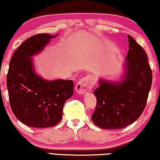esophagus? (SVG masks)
I'll return each mask as SVG.
<instances>
[{
  "instance_id": "esophagus-1",
  "label": "esophagus",
  "mask_w": 160,
  "mask_h": 160,
  "mask_svg": "<svg viewBox=\"0 0 160 160\" xmlns=\"http://www.w3.org/2000/svg\"><path fill=\"white\" fill-rule=\"evenodd\" d=\"M95 83V78L92 75H88L80 79L76 84V91L78 94H84L91 91Z\"/></svg>"
}]
</instances>
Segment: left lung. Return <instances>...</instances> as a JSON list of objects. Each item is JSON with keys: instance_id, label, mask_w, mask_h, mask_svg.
<instances>
[{"instance_id": "obj_1", "label": "left lung", "mask_w": 160, "mask_h": 160, "mask_svg": "<svg viewBox=\"0 0 160 160\" xmlns=\"http://www.w3.org/2000/svg\"><path fill=\"white\" fill-rule=\"evenodd\" d=\"M125 74L121 81L99 80L93 92L97 99L92 120L105 129L123 128L140 117L152 84V71L144 49L130 35Z\"/></svg>"}]
</instances>
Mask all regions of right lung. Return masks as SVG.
I'll use <instances>...</instances> for the list:
<instances>
[{
    "mask_svg": "<svg viewBox=\"0 0 160 160\" xmlns=\"http://www.w3.org/2000/svg\"><path fill=\"white\" fill-rule=\"evenodd\" d=\"M58 35V34H57ZM57 35L38 34L23 42L12 55L7 87L12 113L28 126L47 128L62 120L65 102L74 94L72 80H47L36 74L32 56Z\"/></svg>",
    "mask_w": 160,
    "mask_h": 160,
    "instance_id": "right-lung-1",
    "label": "right lung"
}]
</instances>
